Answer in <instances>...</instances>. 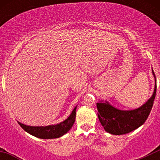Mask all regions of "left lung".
I'll return each mask as SVG.
<instances>
[{
  "mask_svg": "<svg viewBox=\"0 0 160 160\" xmlns=\"http://www.w3.org/2000/svg\"><path fill=\"white\" fill-rule=\"evenodd\" d=\"M152 73L155 78V73ZM156 94V79L152 96L142 107L131 111H122L106 102H98V117L107 132L112 135H124L137 129L145 122L153 107Z\"/></svg>",
  "mask_w": 160,
  "mask_h": 160,
  "instance_id": "obj_1",
  "label": "left lung"
}]
</instances>
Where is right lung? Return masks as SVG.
Instances as JSON below:
<instances>
[{"mask_svg":"<svg viewBox=\"0 0 160 160\" xmlns=\"http://www.w3.org/2000/svg\"><path fill=\"white\" fill-rule=\"evenodd\" d=\"M76 108L77 107H74L70 116L65 121L56 125H49L46 127H31V126L25 125L20 122H18V123L26 132L35 137L43 139L57 138L66 134L72 128L75 121Z\"/></svg>","mask_w":160,"mask_h":160,"instance_id":"obj_1","label":"right lung"}]
</instances>
